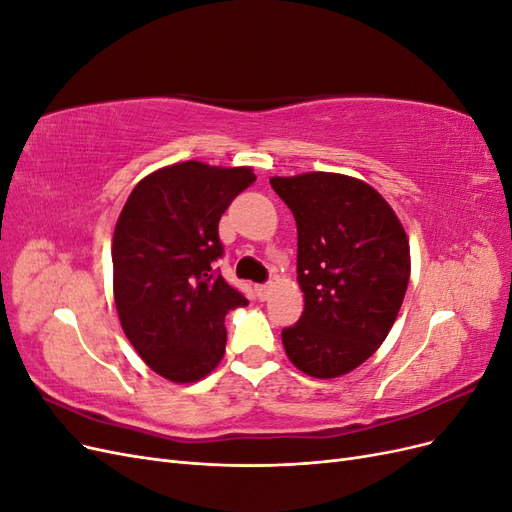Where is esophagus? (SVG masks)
<instances>
[{
    "label": "esophagus",
    "mask_w": 512,
    "mask_h": 512,
    "mask_svg": "<svg viewBox=\"0 0 512 512\" xmlns=\"http://www.w3.org/2000/svg\"><path fill=\"white\" fill-rule=\"evenodd\" d=\"M271 288H273V284H258V286H256V294H258V297H260L262 301H265V299L269 297V294H271Z\"/></svg>",
    "instance_id": "1"
}]
</instances>
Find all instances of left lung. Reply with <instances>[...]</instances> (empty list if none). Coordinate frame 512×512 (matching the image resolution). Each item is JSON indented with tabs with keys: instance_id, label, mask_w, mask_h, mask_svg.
<instances>
[{
	"instance_id": "obj_1",
	"label": "left lung",
	"mask_w": 512,
	"mask_h": 512,
	"mask_svg": "<svg viewBox=\"0 0 512 512\" xmlns=\"http://www.w3.org/2000/svg\"><path fill=\"white\" fill-rule=\"evenodd\" d=\"M299 232L297 280L305 309L282 331L294 367L312 378L356 369L389 335L410 280L406 230L386 200L339 173L273 177Z\"/></svg>"
}]
</instances>
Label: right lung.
Returning <instances> with one entry per match:
<instances>
[{
    "instance_id": "obj_1",
    "label": "right lung",
    "mask_w": 512,
    "mask_h": 512,
    "mask_svg": "<svg viewBox=\"0 0 512 512\" xmlns=\"http://www.w3.org/2000/svg\"><path fill=\"white\" fill-rule=\"evenodd\" d=\"M256 181L250 166L179 162L136 183L113 235V294L138 356L170 382H196L226 350L224 318L247 299L213 269L218 224Z\"/></svg>"
}]
</instances>
